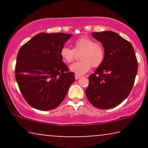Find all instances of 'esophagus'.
I'll use <instances>...</instances> for the list:
<instances>
[{
  "mask_svg": "<svg viewBox=\"0 0 148 148\" xmlns=\"http://www.w3.org/2000/svg\"><path fill=\"white\" fill-rule=\"evenodd\" d=\"M80 78H81V76H79V75H77V74H75V79H80Z\"/></svg>",
  "mask_w": 148,
  "mask_h": 148,
  "instance_id": "obj_1",
  "label": "esophagus"
}]
</instances>
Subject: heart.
<instances>
[{
    "label": "heart",
    "instance_id": "1",
    "mask_svg": "<svg viewBox=\"0 0 148 148\" xmlns=\"http://www.w3.org/2000/svg\"><path fill=\"white\" fill-rule=\"evenodd\" d=\"M82 52L80 55L81 61L74 62L69 66V70L77 75H83L91 68L97 67L103 62L105 58L104 49L102 46L97 44L88 37H82L74 42V49L68 47H62L60 56L67 63L72 62L75 58L76 53Z\"/></svg>",
    "mask_w": 148,
    "mask_h": 148
}]
</instances>
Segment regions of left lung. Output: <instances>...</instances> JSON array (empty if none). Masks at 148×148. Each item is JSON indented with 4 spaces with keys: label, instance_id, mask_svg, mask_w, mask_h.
<instances>
[{
    "label": "left lung",
    "instance_id": "left-lung-1",
    "mask_svg": "<svg viewBox=\"0 0 148 148\" xmlns=\"http://www.w3.org/2000/svg\"><path fill=\"white\" fill-rule=\"evenodd\" d=\"M102 45L103 62L89 76L86 90L88 101L101 109L113 108L130 95L138 71V63L130 42L113 31L92 33Z\"/></svg>",
    "mask_w": 148,
    "mask_h": 148
}]
</instances>
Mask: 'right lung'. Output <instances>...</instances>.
Here are the masks:
<instances>
[{
	"instance_id": "1",
	"label": "right lung",
	"mask_w": 148,
	"mask_h": 148,
	"mask_svg": "<svg viewBox=\"0 0 148 148\" xmlns=\"http://www.w3.org/2000/svg\"><path fill=\"white\" fill-rule=\"evenodd\" d=\"M72 34L40 33L20 48L15 77L22 95L40 111L56 108L75 80L62 62L60 49Z\"/></svg>"
}]
</instances>
